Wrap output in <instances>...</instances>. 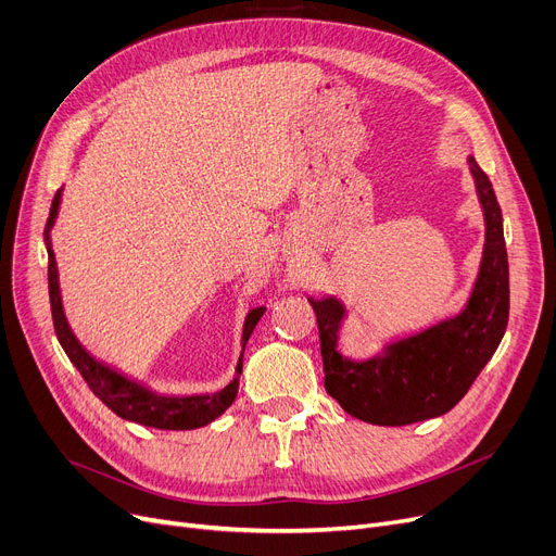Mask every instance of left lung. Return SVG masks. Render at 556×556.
Masks as SVG:
<instances>
[{"mask_svg":"<svg viewBox=\"0 0 556 556\" xmlns=\"http://www.w3.org/2000/svg\"><path fill=\"white\" fill-rule=\"evenodd\" d=\"M482 202L486 239L480 275L466 308L413 338L386 346L383 356L346 361L338 352L344 306L308 300L319 329L325 388L352 417L376 426H407L446 415L469 392L498 349L509 319V263L503 214L486 173L469 157Z\"/></svg>","mask_w":556,"mask_h":556,"instance_id":"left-lung-1","label":"left lung"}]
</instances>
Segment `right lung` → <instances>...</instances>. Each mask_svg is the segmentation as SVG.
<instances>
[{"label":"right lung","mask_w":556,"mask_h":556,"mask_svg":"<svg viewBox=\"0 0 556 556\" xmlns=\"http://www.w3.org/2000/svg\"><path fill=\"white\" fill-rule=\"evenodd\" d=\"M61 193H63V189H58L53 195L51 212H49L47 227H45V241H47V252H49V302H51L53 329H55L58 342H61L65 349L67 358L80 371L87 388H90L94 392V396H99L116 417L141 424V426L160 428V430H193V428H202V426L212 424L216 417H220L227 410L231 401L237 399L239 376L243 371V354H241V361L237 367V378H233V381L227 388H223L220 392L202 394V396H162V394L146 390L139 383L128 381L126 376L108 369L105 365L97 363L74 338L67 319H65V313H63L61 288H58L55 254L51 250V239H49V231L58 216V204H61ZM263 313H266V308L263 306L252 308L248 313L245 327H243V340H241L243 349H245Z\"/></svg>","instance_id":"obj_1"}]
</instances>
